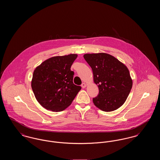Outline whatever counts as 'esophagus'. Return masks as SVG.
Returning a JSON list of instances; mask_svg holds the SVG:
<instances>
[{
	"mask_svg": "<svg viewBox=\"0 0 160 160\" xmlns=\"http://www.w3.org/2000/svg\"><path fill=\"white\" fill-rule=\"evenodd\" d=\"M81 86H82V88H85L87 86V84H86V83H83L82 84Z\"/></svg>",
	"mask_w": 160,
	"mask_h": 160,
	"instance_id": "1",
	"label": "esophagus"
}]
</instances>
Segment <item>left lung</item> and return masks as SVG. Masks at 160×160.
<instances>
[{"mask_svg": "<svg viewBox=\"0 0 160 160\" xmlns=\"http://www.w3.org/2000/svg\"><path fill=\"white\" fill-rule=\"evenodd\" d=\"M84 59L91 67L93 82L99 89L93 98L94 105L104 112H112L122 106L132 86L127 66L115 57L105 53L84 54Z\"/></svg>", "mask_w": 160, "mask_h": 160, "instance_id": "1", "label": "left lung"}]
</instances>
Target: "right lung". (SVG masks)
<instances>
[{
	"label": "right lung",
	"mask_w": 160,
	"mask_h": 160,
	"mask_svg": "<svg viewBox=\"0 0 160 160\" xmlns=\"http://www.w3.org/2000/svg\"><path fill=\"white\" fill-rule=\"evenodd\" d=\"M77 57V54L54 56L34 70L31 87L37 101L46 109L64 110L81 89L73 83L74 73L70 69Z\"/></svg>",
	"instance_id": "add662e5"
}]
</instances>
